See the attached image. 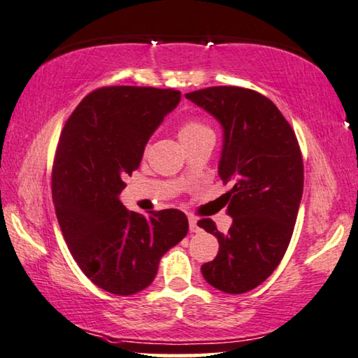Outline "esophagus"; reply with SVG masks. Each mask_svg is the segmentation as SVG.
Returning <instances> with one entry per match:
<instances>
[{"label": "esophagus", "mask_w": 358, "mask_h": 358, "mask_svg": "<svg viewBox=\"0 0 358 358\" xmlns=\"http://www.w3.org/2000/svg\"><path fill=\"white\" fill-rule=\"evenodd\" d=\"M188 222H189V230L196 234V231H199V225H198V219L194 217V215H189L188 217Z\"/></svg>", "instance_id": "34e87169"}]
</instances>
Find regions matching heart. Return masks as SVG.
Masks as SVG:
<instances>
[{"label":"heart","mask_w":358,"mask_h":358,"mask_svg":"<svg viewBox=\"0 0 358 358\" xmlns=\"http://www.w3.org/2000/svg\"><path fill=\"white\" fill-rule=\"evenodd\" d=\"M206 133H213V129L209 128V124H206L201 120H186V122L180 127V139H189V138H196V136L206 134ZM149 148V144L145 145V149Z\"/></svg>","instance_id":"1"}]
</instances>
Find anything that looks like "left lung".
I'll use <instances>...</instances> for the list:
<instances>
[{"label":"left lung","instance_id":"obj_1","mask_svg":"<svg viewBox=\"0 0 358 358\" xmlns=\"http://www.w3.org/2000/svg\"><path fill=\"white\" fill-rule=\"evenodd\" d=\"M186 99L224 128L219 175L231 189L229 234L213 219L198 225L217 236L219 253L201 266L204 279L225 294H245L269 278L284 258L303 193V159L295 131L279 108L256 90L215 85Z\"/></svg>","mask_w":358,"mask_h":358}]
</instances>
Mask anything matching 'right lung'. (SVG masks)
Instances as JSON below:
<instances>
[{"instance_id": "obj_1", "label": "right lung", "mask_w": 358, "mask_h": 358, "mask_svg": "<svg viewBox=\"0 0 358 358\" xmlns=\"http://www.w3.org/2000/svg\"><path fill=\"white\" fill-rule=\"evenodd\" d=\"M180 99L175 89L99 87L80 100L59 134L52 169L59 229L80 271L110 294L149 287L160 258L188 234L178 209L143 215L118 199L123 178L139 167L150 134Z\"/></svg>"}]
</instances>
